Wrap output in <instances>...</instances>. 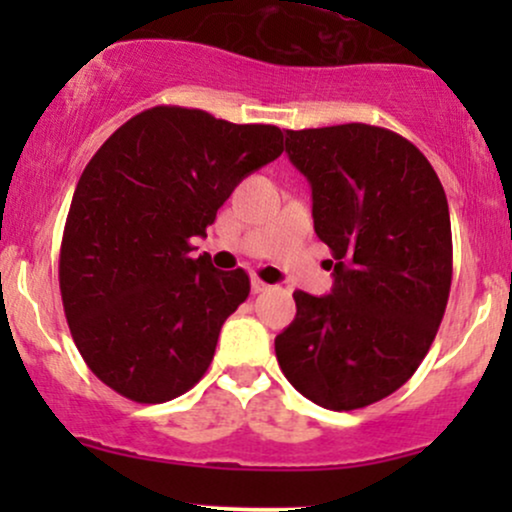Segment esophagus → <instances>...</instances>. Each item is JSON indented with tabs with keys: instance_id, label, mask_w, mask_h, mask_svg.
Instances as JSON below:
<instances>
[{
	"instance_id": "obj_1",
	"label": "esophagus",
	"mask_w": 512,
	"mask_h": 512,
	"mask_svg": "<svg viewBox=\"0 0 512 512\" xmlns=\"http://www.w3.org/2000/svg\"><path fill=\"white\" fill-rule=\"evenodd\" d=\"M264 291H269V284H264L262 279H252V293H264Z\"/></svg>"
}]
</instances>
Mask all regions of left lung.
<instances>
[{"instance_id": "obj_1", "label": "left lung", "mask_w": 512, "mask_h": 512, "mask_svg": "<svg viewBox=\"0 0 512 512\" xmlns=\"http://www.w3.org/2000/svg\"><path fill=\"white\" fill-rule=\"evenodd\" d=\"M286 154L313 190L334 286L293 293L276 361L310 402L363 409L407 383L436 339L452 281L448 199L428 158L385 127L286 129Z\"/></svg>"}]
</instances>
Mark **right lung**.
I'll return each instance as SVG.
<instances>
[{
    "label": "right lung",
    "instance_id": "add662e5",
    "mask_svg": "<svg viewBox=\"0 0 512 512\" xmlns=\"http://www.w3.org/2000/svg\"><path fill=\"white\" fill-rule=\"evenodd\" d=\"M284 151L274 125L180 105L134 115L88 161L60 248V291L86 366L117 395L161 404L207 373L245 269L190 257L238 182Z\"/></svg>",
    "mask_w": 512,
    "mask_h": 512
}]
</instances>
